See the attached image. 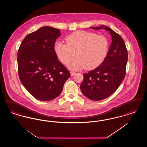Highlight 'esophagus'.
Wrapping results in <instances>:
<instances>
[{
  "label": "esophagus",
  "mask_w": 147,
  "mask_h": 147,
  "mask_svg": "<svg viewBox=\"0 0 147 147\" xmlns=\"http://www.w3.org/2000/svg\"><path fill=\"white\" fill-rule=\"evenodd\" d=\"M70 73L71 76H73L75 74V72H74V71H71L70 72Z\"/></svg>",
  "instance_id": "obj_1"
}]
</instances>
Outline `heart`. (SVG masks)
<instances>
[{
    "mask_svg": "<svg viewBox=\"0 0 147 147\" xmlns=\"http://www.w3.org/2000/svg\"><path fill=\"white\" fill-rule=\"evenodd\" d=\"M66 41L67 43L57 41L54 51L63 63H67L76 52L77 57L67 64L71 70L95 69L103 62L108 52L109 41L103 35L78 31L67 36Z\"/></svg>",
    "mask_w": 147,
    "mask_h": 147,
    "instance_id": "1",
    "label": "heart"
}]
</instances>
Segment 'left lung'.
Wrapping results in <instances>:
<instances>
[{
	"mask_svg": "<svg viewBox=\"0 0 147 147\" xmlns=\"http://www.w3.org/2000/svg\"><path fill=\"white\" fill-rule=\"evenodd\" d=\"M91 28H104L112 37L104 61L94 70L83 74L84 80L80 85V90L85 96L98 101L110 96L121 84L126 74L128 53L123 38L111 28L105 25Z\"/></svg>",
	"mask_w": 147,
	"mask_h": 147,
	"instance_id": "1",
	"label": "left lung"
}]
</instances>
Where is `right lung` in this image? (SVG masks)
I'll list each match as a JSON object with an SVG mask.
<instances>
[{
	"label": "right lung",
	"instance_id": "right-lung-1",
	"mask_svg": "<svg viewBox=\"0 0 147 147\" xmlns=\"http://www.w3.org/2000/svg\"><path fill=\"white\" fill-rule=\"evenodd\" d=\"M61 35L59 29L42 27L27 35L18 50L17 61L21 83L39 100L57 98L70 77L54 51L56 39Z\"/></svg>",
	"mask_w": 147,
	"mask_h": 147
}]
</instances>
